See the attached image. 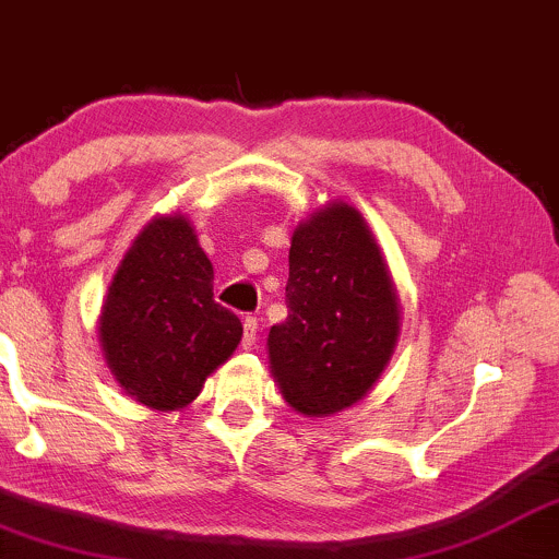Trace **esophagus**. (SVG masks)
<instances>
[{
  "instance_id": "obj_1",
  "label": "esophagus",
  "mask_w": 559,
  "mask_h": 559,
  "mask_svg": "<svg viewBox=\"0 0 559 559\" xmlns=\"http://www.w3.org/2000/svg\"><path fill=\"white\" fill-rule=\"evenodd\" d=\"M254 341H258V320L247 318L245 320V338H241V346L252 348Z\"/></svg>"
}]
</instances>
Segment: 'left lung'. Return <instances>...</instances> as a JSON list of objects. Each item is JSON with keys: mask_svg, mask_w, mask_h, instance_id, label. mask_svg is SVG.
I'll return each mask as SVG.
<instances>
[{"mask_svg": "<svg viewBox=\"0 0 559 559\" xmlns=\"http://www.w3.org/2000/svg\"><path fill=\"white\" fill-rule=\"evenodd\" d=\"M288 318L267 361L294 412L333 416L378 385L401 335V299L367 221L344 200L299 221L288 247Z\"/></svg>", "mask_w": 559, "mask_h": 559, "instance_id": "left-lung-1", "label": "left lung"}]
</instances>
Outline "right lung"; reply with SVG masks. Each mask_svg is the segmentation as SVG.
<instances>
[{"instance_id":"obj_1","label":"right lung","mask_w":559,"mask_h":559,"mask_svg":"<svg viewBox=\"0 0 559 559\" xmlns=\"http://www.w3.org/2000/svg\"><path fill=\"white\" fill-rule=\"evenodd\" d=\"M239 341L241 322L215 305L213 265L187 215L147 221L98 314V344L119 388L147 408L181 412Z\"/></svg>"}]
</instances>
